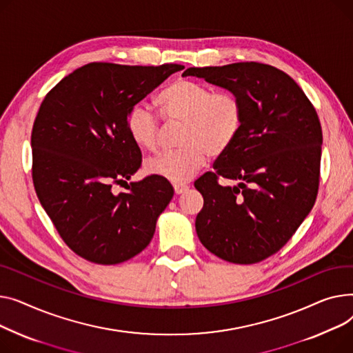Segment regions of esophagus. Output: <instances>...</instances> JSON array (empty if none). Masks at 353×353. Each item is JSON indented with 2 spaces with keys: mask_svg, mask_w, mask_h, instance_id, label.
Returning <instances> with one entry per match:
<instances>
[{
  "mask_svg": "<svg viewBox=\"0 0 353 353\" xmlns=\"http://www.w3.org/2000/svg\"><path fill=\"white\" fill-rule=\"evenodd\" d=\"M174 191H175L176 195H181V194L188 191V185H185V183H174Z\"/></svg>",
  "mask_w": 353,
  "mask_h": 353,
  "instance_id": "esophagus-1",
  "label": "esophagus"
}]
</instances>
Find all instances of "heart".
Here are the masks:
<instances>
[{
	"label": "heart",
	"instance_id": "heart-1",
	"mask_svg": "<svg viewBox=\"0 0 353 353\" xmlns=\"http://www.w3.org/2000/svg\"><path fill=\"white\" fill-rule=\"evenodd\" d=\"M162 115L183 122V148L162 152L147 161V171L172 183L190 181L210 157H221L239 137L245 107L241 97L231 91L215 92L192 79H178L157 98ZM127 130L139 148L155 151L159 143L161 122L143 102L128 110Z\"/></svg>",
	"mask_w": 353,
	"mask_h": 353
}]
</instances>
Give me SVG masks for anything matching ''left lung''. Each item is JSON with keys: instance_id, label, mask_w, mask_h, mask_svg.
Segmentation results:
<instances>
[{"instance_id": "obj_1", "label": "left lung", "mask_w": 353, "mask_h": 353, "mask_svg": "<svg viewBox=\"0 0 353 353\" xmlns=\"http://www.w3.org/2000/svg\"><path fill=\"white\" fill-rule=\"evenodd\" d=\"M241 97L243 127L214 172L195 181L203 196L195 228L218 258L258 263L276 254L314 208L321 176L322 128L312 102L283 71L259 62L188 68ZM219 179L239 181L222 187Z\"/></svg>"}]
</instances>
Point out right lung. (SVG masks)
Instances as JSON below:
<instances>
[{
    "instance_id": "obj_1",
    "label": "right lung",
    "mask_w": 353,
    "mask_h": 353,
    "mask_svg": "<svg viewBox=\"0 0 353 353\" xmlns=\"http://www.w3.org/2000/svg\"><path fill=\"white\" fill-rule=\"evenodd\" d=\"M179 64L158 67L91 62L46 95L31 132L32 182L59 236L78 256L99 265L125 262L151 242L158 216L174 196L157 175L127 183L142 154L127 130L134 103Z\"/></svg>"
}]
</instances>
